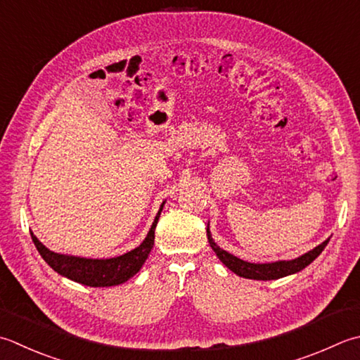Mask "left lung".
Segmentation results:
<instances>
[{
	"label": "left lung",
	"instance_id": "obj_1",
	"mask_svg": "<svg viewBox=\"0 0 360 360\" xmlns=\"http://www.w3.org/2000/svg\"><path fill=\"white\" fill-rule=\"evenodd\" d=\"M207 240L210 243V248L215 251L217 257L221 260L223 265H226L232 273L237 274V276L246 278V279H256V281H271V279L288 276V274H295L301 271L302 269H306L309 264H312L314 260L321 255V251L325 250L329 238H326L325 242L320 243L319 246H315L314 250L307 251L306 255H302L297 259L276 260V262H269V264L246 262V260L238 259L237 256L231 255V252L221 250L220 246L214 242L212 234H210V229H209V223H207Z\"/></svg>",
	"mask_w": 360,
	"mask_h": 360
}]
</instances>
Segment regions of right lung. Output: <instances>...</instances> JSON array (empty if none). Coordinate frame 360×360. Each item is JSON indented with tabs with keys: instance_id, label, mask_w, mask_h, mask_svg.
I'll list each match as a JSON object with an SVG mask.
<instances>
[{
	"instance_id": "right-lung-1",
	"label": "right lung",
	"mask_w": 360,
	"mask_h": 360,
	"mask_svg": "<svg viewBox=\"0 0 360 360\" xmlns=\"http://www.w3.org/2000/svg\"><path fill=\"white\" fill-rule=\"evenodd\" d=\"M165 201L160 204V209L154 218L150 231L145 237V240L140 243L137 248H134L122 256L110 257V259H87V257H77V256H68V255H59L48 250L46 246L41 243L37 237L31 232L32 242L35 248L44 257L45 262L51 266L54 271H58L60 276H65L68 279L79 283L82 285L89 287H112L123 284L126 281L131 279L134 274H137L139 270L142 269L145 260L148 259L154 245V229L158 226L159 217L162 209H164Z\"/></svg>"
}]
</instances>
